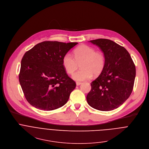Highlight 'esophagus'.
Wrapping results in <instances>:
<instances>
[{
    "instance_id": "obj_1",
    "label": "esophagus",
    "mask_w": 149,
    "mask_h": 149,
    "mask_svg": "<svg viewBox=\"0 0 149 149\" xmlns=\"http://www.w3.org/2000/svg\"><path fill=\"white\" fill-rule=\"evenodd\" d=\"M81 84H82V83H81V82H76V85H77V86L80 85Z\"/></svg>"
}]
</instances>
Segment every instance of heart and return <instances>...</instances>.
<instances>
[{
	"mask_svg": "<svg viewBox=\"0 0 149 149\" xmlns=\"http://www.w3.org/2000/svg\"><path fill=\"white\" fill-rule=\"evenodd\" d=\"M81 63V69L75 72L72 78L82 81L92 78L93 74L97 76L101 74L105 64V58L101 52L87 45H81L74 50V57L67 53L62 58V64L65 71L72 74Z\"/></svg>",
	"mask_w": 149,
	"mask_h": 149,
	"instance_id": "1",
	"label": "heart"
}]
</instances>
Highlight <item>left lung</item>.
<instances>
[{"instance_id": "left-lung-1", "label": "left lung", "mask_w": 149, "mask_h": 149, "mask_svg": "<svg viewBox=\"0 0 149 149\" xmlns=\"http://www.w3.org/2000/svg\"><path fill=\"white\" fill-rule=\"evenodd\" d=\"M89 41L100 48L105 64L101 74L91 83L86 101L95 109L112 111L122 105L133 91L135 65L126 49L115 42L105 38Z\"/></svg>"}]
</instances>
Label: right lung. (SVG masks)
I'll use <instances>...</instances> for the list:
<instances>
[{
    "label": "right lung",
    "mask_w": 149,
    "mask_h": 149,
    "mask_svg": "<svg viewBox=\"0 0 149 149\" xmlns=\"http://www.w3.org/2000/svg\"><path fill=\"white\" fill-rule=\"evenodd\" d=\"M77 44L45 41L24 54L19 79L31 105L40 110L52 111L67 102L76 83L65 72L62 58Z\"/></svg>",
    "instance_id": "1"
}]
</instances>
